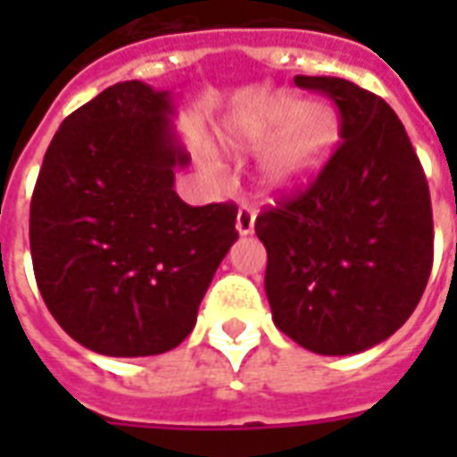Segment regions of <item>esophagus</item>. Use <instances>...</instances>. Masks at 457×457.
Wrapping results in <instances>:
<instances>
[{"label":"esophagus","mask_w":457,"mask_h":457,"mask_svg":"<svg viewBox=\"0 0 457 457\" xmlns=\"http://www.w3.org/2000/svg\"><path fill=\"white\" fill-rule=\"evenodd\" d=\"M235 229H237L242 237H245V235H252V232H254V210L247 208V205H242V208L237 210Z\"/></svg>","instance_id":"1"}]
</instances>
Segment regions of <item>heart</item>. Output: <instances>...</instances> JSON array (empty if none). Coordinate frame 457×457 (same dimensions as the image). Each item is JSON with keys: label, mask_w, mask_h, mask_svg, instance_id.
Segmentation results:
<instances>
[{"label": "heart", "mask_w": 457, "mask_h": 457, "mask_svg": "<svg viewBox=\"0 0 457 457\" xmlns=\"http://www.w3.org/2000/svg\"><path fill=\"white\" fill-rule=\"evenodd\" d=\"M340 141V117L328 104H311L294 95H274L232 121L225 144L235 154L267 151L262 183L274 193H298L323 173Z\"/></svg>", "instance_id": "b5f03b06"}]
</instances>
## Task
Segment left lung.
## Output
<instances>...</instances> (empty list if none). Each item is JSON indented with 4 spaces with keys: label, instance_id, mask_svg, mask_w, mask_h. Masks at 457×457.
I'll return each instance as SVG.
<instances>
[{
    "label": "left lung",
    "instance_id": "1",
    "mask_svg": "<svg viewBox=\"0 0 457 457\" xmlns=\"http://www.w3.org/2000/svg\"><path fill=\"white\" fill-rule=\"evenodd\" d=\"M340 112L343 144L306 193L262 212L271 318L318 354H357L409 320L428 284V183L389 104L330 75H296Z\"/></svg>",
    "mask_w": 457,
    "mask_h": 457
}]
</instances>
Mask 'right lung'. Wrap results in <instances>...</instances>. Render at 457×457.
<instances>
[{"instance_id": "1", "label": "right lung", "mask_w": 457, "mask_h": 457, "mask_svg": "<svg viewBox=\"0 0 457 457\" xmlns=\"http://www.w3.org/2000/svg\"><path fill=\"white\" fill-rule=\"evenodd\" d=\"M170 90L107 87L65 117L31 198V259L51 316L107 357L173 350L237 239L232 203L190 208L173 190L190 156Z\"/></svg>"}]
</instances>
